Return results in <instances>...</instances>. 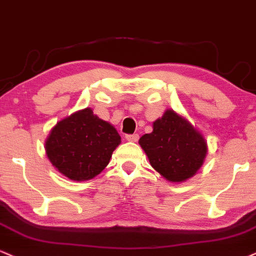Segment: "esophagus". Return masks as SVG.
<instances>
[{
  "mask_svg": "<svg viewBox=\"0 0 256 256\" xmlns=\"http://www.w3.org/2000/svg\"><path fill=\"white\" fill-rule=\"evenodd\" d=\"M126 140L130 141V142H136L139 140V135L138 134H130V135H126Z\"/></svg>",
  "mask_w": 256,
  "mask_h": 256,
  "instance_id": "1",
  "label": "esophagus"
}]
</instances>
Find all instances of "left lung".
<instances>
[{"instance_id": "obj_1", "label": "left lung", "mask_w": 256, "mask_h": 256, "mask_svg": "<svg viewBox=\"0 0 256 256\" xmlns=\"http://www.w3.org/2000/svg\"><path fill=\"white\" fill-rule=\"evenodd\" d=\"M139 145L150 164L166 181L180 183L193 177L208 151L204 135L172 109L153 122L152 133L140 138Z\"/></svg>"}]
</instances>
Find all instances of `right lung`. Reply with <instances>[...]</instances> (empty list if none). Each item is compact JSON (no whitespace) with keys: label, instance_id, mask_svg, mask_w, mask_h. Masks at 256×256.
I'll use <instances>...</instances> for the list:
<instances>
[{"label":"right lung","instance_id":"obj_1","mask_svg":"<svg viewBox=\"0 0 256 256\" xmlns=\"http://www.w3.org/2000/svg\"><path fill=\"white\" fill-rule=\"evenodd\" d=\"M120 144L116 128L86 108L54 126L45 140V153L60 174L81 182L99 175Z\"/></svg>","mask_w":256,"mask_h":256}]
</instances>
